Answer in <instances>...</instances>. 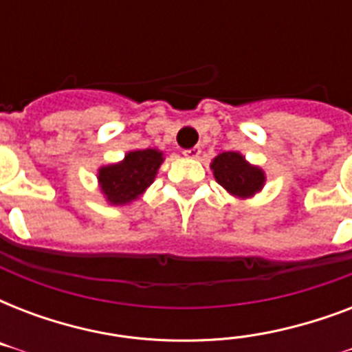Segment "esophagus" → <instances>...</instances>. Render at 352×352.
Wrapping results in <instances>:
<instances>
[{"label":"esophagus","instance_id":"34e87169","mask_svg":"<svg viewBox=\"0 0 352 352\" xmlns=\"http://www.w3.org/2000/svg\"><path fill=\"white\" fill-rule=\"evenodd\" d=\"M182 155H184L186 159H199V157H201V148H199V146H195V148L184 149V151H182Z\"/></svg>","mask_w":352,"mask_h":352}]
</instances>
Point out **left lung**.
<instances>
[{
  "mask_svg": "<svg viewBox=\"0 0 352 352\" xmlns=\"http://www.w3.org/2000/svg\"><path fill=\"white\" fill-rule=\"evenodd\" d=\"M217 184L225 188L232 197L246 201L265 188L267 173L259 166L252 164L239 151H225L210 162Z\"/></svg>",
  "mask_w": 352,
  "mask_h": 352,
  "instance_id": "left-lung-1",
  "label": "left lung"
}]
</instances>
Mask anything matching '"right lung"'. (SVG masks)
Here are the masks:
<instances>
[{
	"mask_svg": "<svg viewBox=\"0 0 352 352\" xmlns=\"http://www.w3.org/2000/svg\"><path fill=\"white\" fill-rule=\"evenodd\" d=\"M162 162L164 153L160 149L146 148L131 149L118 162L100 166L96 181L106 203L111 206L135 203L153 184Z\"/></svg>",
	"mask_w": 352,
	"mask_h": 352,
	"instance_id": "add662e5",
	"label": "right lung"
}]
</instances>
